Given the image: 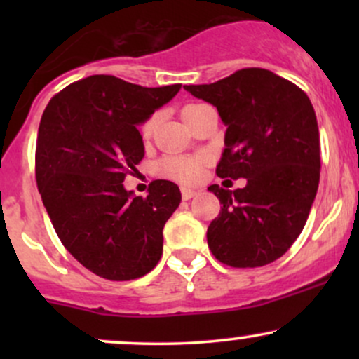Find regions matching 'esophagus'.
<instances>
[{"mask_svg":"<svg viewBox=\"0 0 359 359\" xmlns=\"http://www.w3.org/2000/svg\"><path fill=\"white\" fill-rule=\"evenodd\" d=\"M197 196V191H194V189H189V187H184L182 189V199L184 201H191L192 197Z\"/></svg>","mask_w":359,"mask_h":359,"instance_id":"1","label":"esophagus"}]
</instances>
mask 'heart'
<instances>
[{
	"label": "heart",
	"instance_id": "obj_1",
	"mask_svg": "<svg viewBox=\"0 0 359 359\" xmlns=\"http://www.w3.org/2000/svg\"><path fill=\"white\" fill-rule=\"evenodd\" d=\"M197 104H187L182 108V116L187 114V111L196 108ZM156 123V116H150L142 125V137L148 138L154 133V128ZM158 174L170 177V179L180 180L184 184H194L201 179L204 170V158L203 156H185V155H172L160 160L156 165Z\"/></svg>",
	"mask_w": 359,
	"mask_h": 359
}]
</instances>
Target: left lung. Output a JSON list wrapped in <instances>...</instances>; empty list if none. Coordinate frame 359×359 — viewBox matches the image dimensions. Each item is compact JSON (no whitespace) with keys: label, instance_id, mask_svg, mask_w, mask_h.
I'll return each instance as SVG.
<instances>
[{"label":"left lung","instance_id":"8db88e82","mask_svg":"<svg viewBox=\"0 0 359 359\" xmlns=\"http://www.w3.org/2000/svg\"><path fill=\"white\" fill-rule=\"evenodd\" d=\"M184 89L216 106L228 126L217 177L246 179L234 191L208 187L222 204L208 228L209 250L234 269L269 265L302 233L319 187V128L311 100L294 82L259 67Z\"/></svg>","mask_w":359,"mask_h":359}]
</instances>
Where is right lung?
Listing matches in <instances>:
<instances>
[{
    "label": "right lung",
    "instance_id": "1",
    "mask_svg": "<svg viewBox=\"0 0 359 359\" xmlns=\"http://www.w3.org/2000/svg\"><path fill=\"white\" fill-rule=\"evenodd\" d=\"M180 90L89 76L52 97L39 126L35 177L62 245L106 280H135L162 257L163 226L179 187L155 180L148 196L123 187L145 155L138 125Z\"/></svg>",
    "mask_w": 359,
    "mask_h": 359
}]
</instances>
